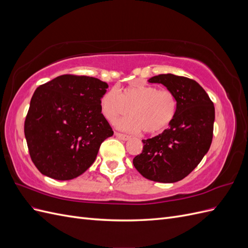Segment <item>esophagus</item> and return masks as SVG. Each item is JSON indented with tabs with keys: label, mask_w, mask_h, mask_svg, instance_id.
<instances>
[{
	"label": "esophagus",
	"mask_w": 248,
	"mask_h": 248,
	"mask_svg": "<svg viewBox=\"0 0 248 248\" xmlns=\"http://www.w3.org/2000/svg\"><path fill=\"white\" fill-rule=\"evenodd\" d=\"M115 136H116L118 139L122 140H128L130 139V137L127 136V134H122V133H119V132H115Z\"/></svg>",
	"instance_id": "obj_1"
}]
</instances>
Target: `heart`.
Listing matches in <instances>:
<instances>
[{"instance_id":"b5f03b06","label":"heart","mask_w":248,"mask_h":248,"mask_svg":"<svg viewBox=\"0 0 248 248\" xmlns=\"http://www.w3.org/2000/svg\"><path fill=\"white\" fill-rule=\"evenodd\" d=\"M102 115L115 123L130 112L132 118L123 120L119 126L125 130H142L147 134H159L174 120L177 111L175 95L153 86L134 85L121 93L111 89L100 101Z\"/></svg>"}]
</instances>
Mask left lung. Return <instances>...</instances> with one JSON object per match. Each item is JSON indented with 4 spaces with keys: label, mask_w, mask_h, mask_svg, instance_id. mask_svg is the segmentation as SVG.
<instances>
[{
    "label": "left lung",
    "mask_w": 248,
    "mask_h": 248,
    "mask_svg": "<svg viewBox=\"0 0 248 248\" xmlns=\"http://www.w3.org/2000/svg\"><path fill=\"white\" fill-rule=\"evenodd\" d=\"M148 81L161 84L175 95L177 111L168 129L142 140V152L134 157L133 166L151 181L178 182L189 175L209 151L213 138L214 104L193 79L168 73Z\"/></svg>",
    "instance_id": "obj_1"
}]
</instances>
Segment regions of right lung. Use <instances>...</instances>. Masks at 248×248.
Masks as SVG:
<instances>
[{
	"mask_svg": "<svg viewBox=\"0 0 248 248\" xmlns=\"http://www.w3.org/2000/svg\"><path fill=\"white\" fill-rule=\"evenodd\" d=\"M108 88L98 78L65 74L36 89L25 137L41 174L65 181L92 166L101 142L114 134L100 108Z\"/></svg>",
	"mask_w": 248,
	"mask_h": 248,
	"instance_id": "obj_1",
	"label": "right lung"
}]
</instances>
